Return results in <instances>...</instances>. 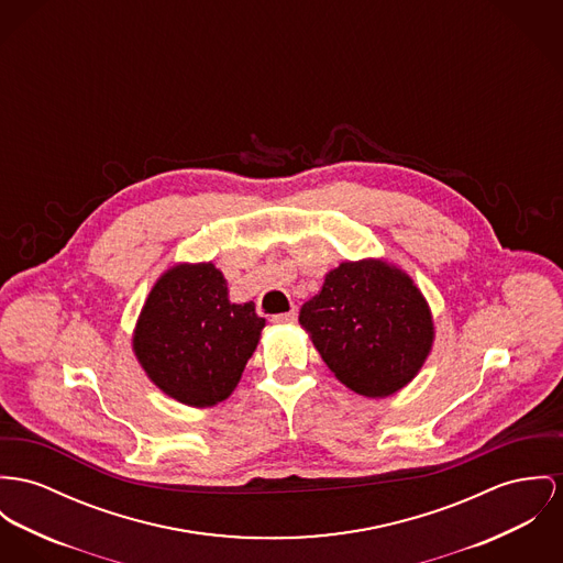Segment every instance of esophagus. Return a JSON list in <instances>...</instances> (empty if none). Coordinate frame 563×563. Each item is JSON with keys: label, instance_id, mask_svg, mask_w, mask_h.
<instances>
[{"label": "esophagus", "instance_id": "34e87169", "mask_svg": "<svg viewBox=\"0 0 563 563\" xmlns=\"http://www.w3.org/2000/svg\"><path fill=\"white\" fill-rule=\"evenodd\" d=\"M296 319H298V308L296 306L291 310H287V312H280V314L272 317L274 323H294Z\"/></svg>", "mask_w": 563, "mask_h": 563}]
</instances>
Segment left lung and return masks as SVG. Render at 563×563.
<instances>
[{
    "label": "left lung",
    "mask_w": 563,
    "mask_h": 563,
    "mask_svg": "<svg viewBox=\"0 0 563 563\" xmlns=\"http://www.w3.org/2000/svg\"><path fill=\"white\" fill-rule=\"evenodd\" d=\"M300 323L346 388L384 398L407 386L433 345L429 303L407 274L382 261L341 263Z\"/></svg>",
    "instance_id": "left-lung-1"
}]
</instances>
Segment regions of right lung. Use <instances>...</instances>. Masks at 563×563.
<instances>
[{
	"instance_id": "1",
	"label": "right lung",
	"mask_w": 563,
	"mask_h": 563,
	"mask_svg": "<svg viewBox=\"0 0 563 563\" xmlns=\"http://www.w3.org/2000/svg\"><path fill=\"white\" fill-rule=\"evenodd\" d=\"M212 263L177 265L152 289L134 330L150 379L190 407H210L238 386L265 319L255 303H231Z\"/></svg>"
}]
</instances>
